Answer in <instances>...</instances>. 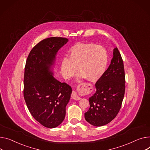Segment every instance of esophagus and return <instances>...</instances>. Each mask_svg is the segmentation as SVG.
Here are the masks:
<instances>
[{"instance_id": "obj_1", "label": "esophagus", "mask_w": 150, "mask_h": 150, "mask_svg": "<svg viewBox=\"0 0 150 150\" xmlns=\"http://www.w3.org/2000/svg\"><path fill=\"white\" fill-rule=\"evenodd\" d=\"M72 98L74 99H75V100H76V101L79 100V99H81V98L79 97V96L78 95L77 93H76L75 91H74V92H72Z\"/></svg>"}]
</instances>
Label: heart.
Listing matches in <instances>:
<instances>
[{
	"mask_svg": "<svg viewBox=\"0 0 150 150\" xmlns=\"http://www.w3.org/2000/svg\"><path fill=\"white\" fill-rule=\"evenodd\" d=\"M108 55L102 46L93 43H78L69 50L67 58L61 63V72L65 79H70L79 72L81 77L96 82L105 71Z\"/></svg>",
	"mask_w": 150,
	"mask_h": 150,
	"instance_id": "heart-1",
	"label": "heart"
}]
</instances>
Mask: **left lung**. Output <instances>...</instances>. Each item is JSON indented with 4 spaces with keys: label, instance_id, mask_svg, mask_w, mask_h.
Instances as JSON below:
<instances>
[{
    "label": "left lung",
    "instance_id": "8db88e82",
    "mask_svg": "<svg viewBox=\"0 0 150 150\" xmlns=\"http://www.w3.org/2000/svg\"><path fill=\"white\" fill-rule=\"evenodd\" d=\"M124 63L117 47L108 69L95 84L96 91L90 97V108L84 113L85 119L96 127L111 122L119 112L125 93Z\"/></svg>",
    "mask_w": 150,
    "mask_h": 150
}]
</instances>
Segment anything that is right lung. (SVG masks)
<instances>
[{"label":"right lung","mask_w":150,"mask_h":150,"mask_svg":"<svg viewBox=\"0 0 150 150\" xmlns=\"http://www.w3.org/2000/svg\"><path fill=\"white\" fill-rule=\"evenodd\" d=\"M68 41L62 37L44 39L32 49L26 62L25 100L34 118L47 128H55L64 121L72 92L54 76L57 54Z\"/></svg>","instance_id":"right-lung-1"}]
</instances>
